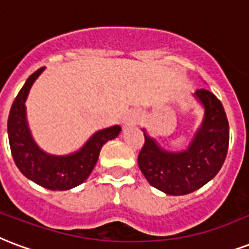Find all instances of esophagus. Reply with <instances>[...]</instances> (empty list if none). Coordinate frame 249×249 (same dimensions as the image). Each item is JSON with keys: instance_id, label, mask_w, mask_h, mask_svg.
Returning a JSON list of instances; mask_svg holds the SVG:
<instances>
[{"instance_id": "1", "label": "esophagus", "mask_w": 249, "mask_h": 249, "mask_svg": "<svg viewBox=\"0 0 249 249\" xmlns=\"http://www.w3.org/2000/svg\"><path fill=\"white\" fill-rule=\"evenodd\" d=\"M134 123V116L133 115H128L125 117V125H132Z\"/></svg>"}]
</instances>
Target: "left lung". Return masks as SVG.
Returning <instances> with one entry per match:
<instances>
[{"instance_id":"8db88e82","label":"left lung","mask_w":249,"mask_h":249,"mask_svg":"<svg viewBox=\"0 0 249 249\" xmlns=\"http://www.w3.org/2000/svg\"><path fill=\"white\" fill-rule=\"evenodd\" d=\"M193 98L204 108V117L187 149L170 151L150 137L138 155V167L150 185L170 196L192 193L217 175L229 149V121L223 106L208 90H197Z\"/></svg>"}]
</instances>
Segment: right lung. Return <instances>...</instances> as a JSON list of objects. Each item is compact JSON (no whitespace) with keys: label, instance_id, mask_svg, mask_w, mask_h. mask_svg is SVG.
I'll return each instance as SVG.
<instances>
[{"label":"right lung","instance_id":"right-lung-1","mask_svg":"<svg viewBox=\"0 0 249 249\" xmlns=\"http://www.w3.org/2000/svg\"><path fill=\"white\" fill-rule=\"evenodd\" d=\"M44 69L40 68L28 77L11 106L7 120L11 155L27 179L51 191H68L86 181L98 162L103 145L120 134L121 126L113 125L100 129L81 149L70 154L54 155L44 151L32 137L26 111L28 92Z\"/></svg>","mask_w":249,"mask_h":249}]
</instances>
